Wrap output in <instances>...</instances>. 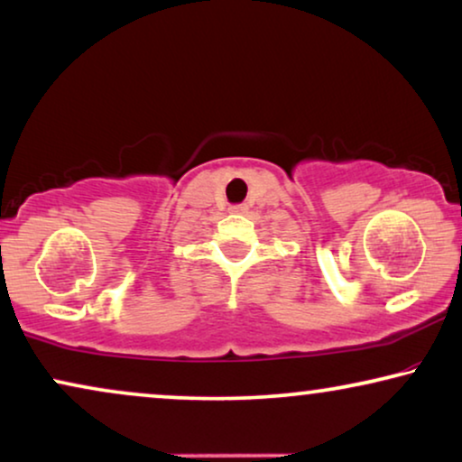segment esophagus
Returning <instances> with one entry per match:
<instances>
[{
	"label": "esophagus",
	"mask_w": 462,
	"mask_h": 462,
	"mask_svg": "<svg viewBox=\"0 0 462 462\" xmlns=\"http://www.w3.org/2000/svg\"><path fill=\"white\" fill-rule=\"evenodd\" d=\"M245 210H248V206L245 204H236V206H231V212H237V214H244Z\"/></svg>",
	"instance_id": "esophagus-1"
}]
</instances>
